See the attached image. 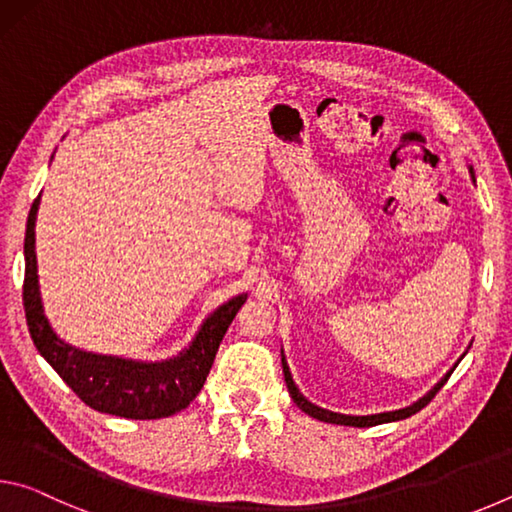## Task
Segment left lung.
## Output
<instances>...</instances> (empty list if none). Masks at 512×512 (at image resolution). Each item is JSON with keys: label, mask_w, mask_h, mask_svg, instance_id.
I'll use <instances>...</instances> for the list:
<instances>
[{"label": "left lung", "mask_w": 512, "mask_h": 512, "mask_svg": "<svg viewBox=\"0 0 512 512\" xmlns=\"http://www.w3.org/2000/svg\"><path fill=\"white\" fill-rule=\"evenodd\" d=\"M470 173H472V178H474L472 167H470ZM282 370H284V381H287V388H289V393H291V397H293V402L298 404V409H302L307 415H311V418H316V420H320V422L345 424V427H375V424H384V422H395V420L411 418L413 413L422 411L424 406H427V404L433 400V397H436V393L447 384L449 375H452V372H454V368L449 370L447 375H445L443 379H440L438 384L433 386L427 395L422 397V400H418V402L411 404V406H406V409L388 411V413H377V415H343V413H332V411H327V409H320V406L311 404V402L307 400V397H302V393L298 391V386L293 384V377H291V372H289L287 361H284V354H282Z\"/></svg>", "instance_id": "1"}]
</instances>
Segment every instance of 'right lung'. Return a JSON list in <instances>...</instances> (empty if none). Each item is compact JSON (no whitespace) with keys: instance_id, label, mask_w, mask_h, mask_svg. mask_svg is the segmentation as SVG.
<instances>
[{"instance_id":"right-lung-1","label":"right lung","mask_w":512,"mask_h":512,"mask_svg":"<svg viewBox=\"0 0 512 512\" xmlns=\"http://www.w3.org/2000/svg\"><path fill=\"white\" fill-rule=\"evenodd\" d=\"M33 201L24 237V314L31 339L60 379L94 411L128 420H158L183 411L201 393L225 332L246 302V293L221 305L198 329L196 339L178 357L144 363L83 352L60 341L42 311L36 262V214Z\"/></svg>"}]
</instances>
